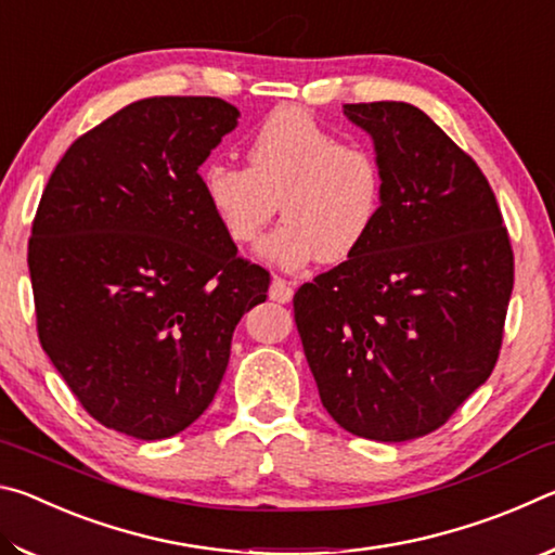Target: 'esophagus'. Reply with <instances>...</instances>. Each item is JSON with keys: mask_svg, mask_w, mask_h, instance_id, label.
Returning a JSON list of instances; mask_svg holds the SVG:
<instances>
[{"mask_svg": "<svg viewBox=\"0 0 555 555\" xmlns=\"http://www.w3.org/2000/svg\"><path fill=\"white\" fill-rule=\"evenodd\" d=\"M269 298L276 300V304H288L294 298V284L281 276L271 279V288H269Z\"/></svg>", "mask_w": 555, "mask_h": 555, "instance_id": "obj_1", "label": "esophagus"}]
</instances>
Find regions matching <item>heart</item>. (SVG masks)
Returning <instances> with one entry per match:
<instances>
[{
  "instance_id": "b5f03b06",
  "label": "heart",
  "mask_w": 555,
  "mask_h": 555,
  "mask_svg": "<svg viewBox=\"0 0 555 555\" xmlns=\"http://www.w3.org/2000/svg\"><path fill=\"white\" fill-rule=\"evenodd\" d=\"M247 168L210 162L201 171L203 201L237 247L259 240V257L281 269L347 261L377 224L384 171L372 149L345 144L300 107H279L247 144Z\"/></svg>"
}]
</instances>
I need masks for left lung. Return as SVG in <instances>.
Returning a JSON list of instances; mask_svg holds the SVG:
<instances>
[{
	"label": "left lung",
	"instance_id": "left-lung-1",
	"mask_svg": "<svg viewBox=\"0 0 555 555\" xmlns=\"http://www.w3.org/2000/svg\"><path fill=\"white\" fill-rule=\"evenodd\" d=\"M384 171L370 237L294 296L325 411L403 443L446 424L490 377L514 288L500 205L473 158L406 102L345 105Z\"/></svg>",
	"mask_w": 555,
	"mask_h": 555
}]
</instances>
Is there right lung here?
I'll return each instance as SVG.
<instances>
[{
  "instance_id": "obj_1",
  "label": "right lung",
  "mask_w": 555,
  "mask_h": 555,
  "mask_svg": "<svg viewBox=\"0 0 555 555\" xmlns=\"http://www.w3.org/2000/svg\"><path fill=\"white\" fill-rule=\"evenodd\" d=\"M220 98L131 102L75 139L36 210L29 274L46 354L92 418L162 440L210 406L269 271L203 201L205 158L237 127Z\"/></svg>"
}]
</instances>
